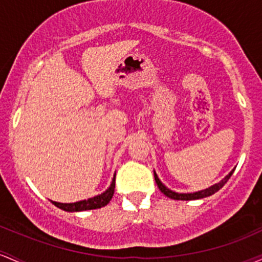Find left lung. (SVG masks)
<instances>
[{
    "instance_id": "8db88e82",
    "label": "left lung",
    "mask_w": 262,
    "mask_h": 262,
    "mask_svg": "<svg viewBox=\"0 0 262 262\" xmlns=\"http://www.w3.org/2000/svg\"><path fill=\"white\" fill-rule=\"evenodd\" d=\"M232 173H234V170L230 171L229 175H226V177L224 178V179L221 180L220 183L215 184V185L210 186V188L205 189V190H201V191L190 192V194H179V192L169 190V189L166 188V186L164 185L162 182H160L159 178H158V175L155 173H154V178H155V183L158 184V188L160 189V191H162L164 195H166L168 198H170V199H174V200H196V199H203V198H206V196H210V195L215 194L216 191H219L220 189L223 188V186L225 185L226 183H228V180L230 179V177H231Z\"/></svg>"
}]
</instances>
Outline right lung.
Wrapping results in <instances>:
<instances>
[{
  "mask_svg": "<svg viewBox=\"0 0 262 262\" xmlns=\"http://www.w3.org/2000/svg\"><path fill=\"white\" fill-rule=\"evenodd\" d=\"M114 188H116V177H114L113 182H112L111 186L108 188V190L103 194L98 195V196L91 198L88 200L83 201H77L73 204H62L57 203V201H52L57 208L62 209L64 211H84V210H92V209H99L105 206L113 198L114 194Z\"/></svg>",
  "mask_w": 262,
  "mask_h": 262,
  "instance_id": "obj_1",
  "label": "right lung"
}]
</instances>
